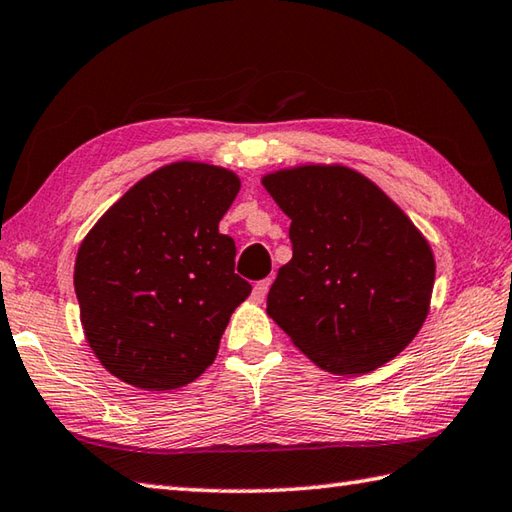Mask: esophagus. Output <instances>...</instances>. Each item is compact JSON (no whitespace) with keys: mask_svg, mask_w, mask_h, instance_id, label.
Wrapping results in <instances>:
<instances>
[{"mask_svg":"<svg viewBox=\"0 0 512 512\" xmlns=\"http://www.w3.org/2000/svg\"><path fill=\"white\" fill-rule=\"evenodd\" d=\"M268 288H270V279H262V282H257L253 286V295H250V299H253L255 304H262L268 295Z\"/></svg>","mask_w":512,"mask_h":512,"instance_id":"1","label":"esophagus"}]
</instances>
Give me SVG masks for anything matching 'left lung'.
Masks as SVG:
<instances>
[{
  "mask_svg": "<svg viewBox=\"0 0 512 512\" xmlns=\"http://www.w3.org/2000/svg\"><path fill=\"white\" fill-rule=\"evenodd\" d=\"M290 217L293 259L266 313L302 353L335 375L384 366L424 326L435 284L426 237L382 188L342 164L262 177Z\"/></svg>",
  "mask_w": 512,
  "mask_h": 512,
  "instance_id": "1",
  "label": "left lung"
}]
</instances>
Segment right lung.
Here are the masks:
<instances>
[{
  "instance_id": "right-lung-1",
  "label": "right lung",
  "mask_w": 512,
  "mask_h": 512,
  "mask_svg": "<svg viewBox=\"0 0 512 512\" xmlns=\"http://www.w3.org/2000/svg\"><path fill=\"white\" fill-rule=\"evenodd\" d=\"M233 170L173 162L126 190L75 259L84 335L110 375L173 390L215 362L233 310L250 295L219 219L239 193Z\"/></svg>"
}]
</instances>
